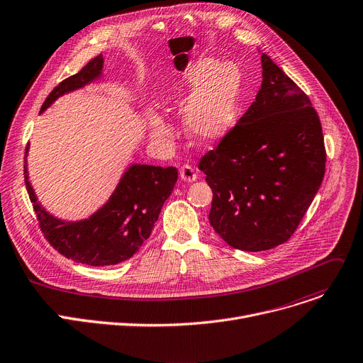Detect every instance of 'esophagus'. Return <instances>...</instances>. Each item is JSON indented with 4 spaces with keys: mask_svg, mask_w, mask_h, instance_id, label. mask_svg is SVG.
<instances>
[{
    "mask_svg": "<svg viewBox=\"0 0 363 363\" xmlns=\"http://www.w3.org/2000/svg\"><path fill=\"white\" fill-rule=\"evenodd\" d=\"M179 177L185 182H194L197 179V174L194 172V169H192L189 164H184L179 169Z\"/></svg>",
    "mask_w": 363,
    "mask_h": 363,
    "instance_id": "obj_1",
    "label": "esophagus"
}]
</instances>
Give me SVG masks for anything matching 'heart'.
Returning <instances> with one entry per match:
<instances>
[{
  "label": "heart",
  "instance_id": "obj_1",
  "mask_svg": "<svg viewBox=\"0 0 363 363\" xmlns=\"http://www.w3.org/2000/svg\"><path fill=\"white\" fill-rule=\"evenodd\" d=\"M239 89L240 72L235 64L204 58L182 72L166 101L178 109L187 105L182 116L184 131L192 143L206 146L229 130ZM150 130L156 141L172 138L171 128L156 112L150 115Z\"/></svg>",
  "mask_w": 363,
  "mask_h": 363
}]
</instances>
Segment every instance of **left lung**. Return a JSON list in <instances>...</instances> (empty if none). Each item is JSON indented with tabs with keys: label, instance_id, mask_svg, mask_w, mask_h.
I'll return each instance as SVG.
<instances>
[{
	"label": "left lung",
	"instance_id": "8db88e82",
	"mask_svg": "<svg viewBox=\"0 0 363 363\" xmlns=\"http://www.w3.org/2000/svg\"><path fill=\"white\" fill-rule=\"evenodd\" d=\"M261 67L255 102L199 164L213 191L210 225L250 252L294 235L325 172L317 111L269 55L261 54Z\"/></svg>",
	"mask_w": 363,
	"mask_h": 363
}]
</instances>
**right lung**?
Returning <instances> with one entry per match:
<instances>
[{"instance_id":"obj_1","label":"right lung","mask_w":363,"mask_h":363,"mask_svg":"<svg viewBox=\"0 0 363 363\" xmlns=\"http://www.w3.org/2000/svg\"><path fill=\"white\" fill-rule=\"evenodd\" d=\"M102 76L104 57L99 55L77 74L61 82L43 102L40 113L61 96L101 80ZM177 179L178 171L174 166L160 167L133 163L101 208L82 220H64L39 203L29 181L28 159H24V182L48 242L64 257L93 267L119 264L140 250L144 240L150 236Z\"/></svg>"}]
</instances>
